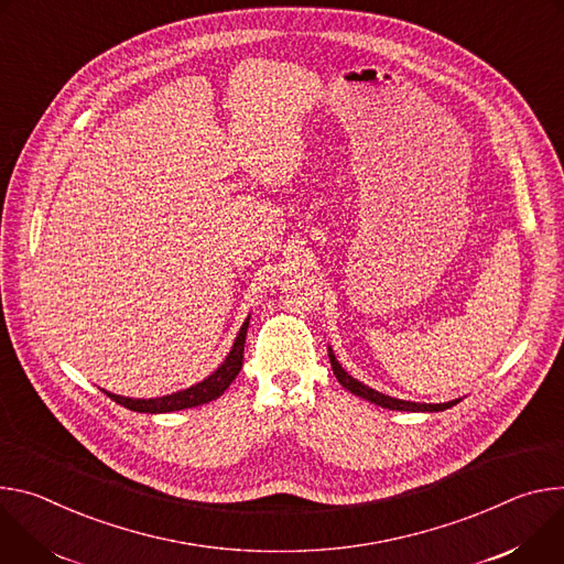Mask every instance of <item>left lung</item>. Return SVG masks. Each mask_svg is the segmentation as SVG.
<instances>
[{
	"mask_svg": "<svg viewBox=\"0 0 564 564\" xmlns=\"http://www.w3.org/2000/svg\"><path fill=\"white\" fill-rule=\"evenodd\" d=\"M329 360H332V369L336 373L338 383L345 390H349L351 394H356V397H360V399H365V401H369L373 405H381V408H388V410H401V412H444V410H448V408H453V405H457L462 401V399H455V401H448V403H414V401L394 399V397H388L383 392L371 390L369 386H365L358 379L349 377V373L343 369V365L336 360L332 347H329Z\"/></svg>",
	"mask_w": 564,
	"mask_h": 564,
	"instance_id": "left-lung-1",
	"label": "left lung"
}]
</instances>
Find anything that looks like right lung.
Instances as JSON below:
<instances>
[{"label": "right lung", "mask_w": 564, "mask_h": 564, "mask_svg": "<svg viewBox=\"0 0 564 564\" xmlns=\"http://www.w3.org/2000/svg\"><path fill=\"white\" fill-rule=\"evenodd\" d=\"M248 321L250 316L243 321L228 356L224 358V362L206 377L204 381L165 394V397H156V399H130V397H120V394H111L107 390H102L111 401H116L118 405L134 410V412H145V414H165V412H176V410H185V408H197L204 403H210L215 399H219L228 386L237 379V373L241 369V360H243V343H246V329H248Z\"/></svg>", "instance_id": "obj_1"}]
</instances>
